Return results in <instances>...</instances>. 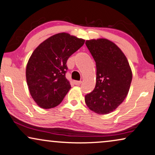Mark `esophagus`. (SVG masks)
I'll use <instances>...</instances> for the list:
<instances>
[{"mask_svg":"<svg viewBox=\"0 0 155 155\" xmlns=\"http://www.w3.org/2000/svg\"><path fill=\"white\" fill-rule=\"evenodd\" d=\"M74 84L76 85H80L81 84V81H74Z\"/></svg>","mask_w":155,"mask_h":155,"instance_id":"esophagus-1","label":"esophagus"}]
</instances>
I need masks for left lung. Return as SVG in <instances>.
I'll use <instances>...</instances> for the list:
<instances>
[{
  "label": "left lung",
  "instance_id": "8db88e82",
  "mask_svg": "<svg viewBox=\"0 0 155 155\" xmlns=\"http://www.w3.org/2000/svg\"><path fill=\"white\" fill-rule=\"evenodd\" d=\"M97 66V82L85 96L91 111L106 114L116 109L126 98L132 79V70L120 48L106 38L86 41Z\"/></svg>",
  "mask_w": 155,
  "mask_h": 155
}]
</instances>
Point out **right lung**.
Here are the masks:
<instances>
[{"label":"right lung","instance_id":"right-lung-1","mask_svg":"<svg viewBox=\"0 0 155 155\" xmlns=\"http://www.w3.org/2000/svg\"><path fill=\"white\" fill-rule=\"evenodd\" d=\"M84 42L82 38L60 33L45 40L31 54L26 66V81L39 107L54 108L63 101L71 89L66 79V62Z\"/></svg>","mask_w":155,"mask_h":155}]
</instances>
